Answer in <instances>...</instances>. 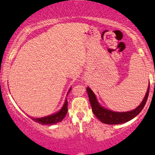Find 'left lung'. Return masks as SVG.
Wrapping results in <instances>:
<instances>
[{"mask_svg": "<svg viewBox=\"0 0 155 155\" xmlns=\"http://www.w3.org/2000/svg\"><path fill=\"white\" fill-rule=\"evenodd\" d=\"M87 91L89 100H90V104H91L92 106V112H93L96 117L103 123L108 124H118L124 123V122H127L131 120L142 111V109L144 107L147 98H148L149 86L148 87V90L147 92V94H146L144 98H143L141 104L136 109L127 112H115L102 107V106L99 105L97 99H96L95 95L92 91L91 89L87 87Z\"/></svg>", "mask_w": 155, "mask_h": 155, "instance_id": "obj_1", "label": "left lung"}]
</instances>
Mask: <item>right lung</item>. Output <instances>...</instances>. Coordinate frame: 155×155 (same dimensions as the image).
Masks as SVG:
<instances>
[{"mask_svg":"<svg viewBox=\"0 0 155 155\" xmlns=\"http://www.w3.org/2000/svg\"><path fill=\"white\" fill-rule=\"evenodd\" d=\"M71 90V89H70L68 92H70ZM67 112H68V101H65V104H64V106H63V108H62L58 112V113L54 114L51 115V116L43 117V118H33V117H31L33 121L38 122L39 124H49V125H51V124H54L61 122V121L65 118Z\"/></svg>","mask_w":155,"mask_h":155,"instance_id":"1","label":"right lung"}]
</instances>
